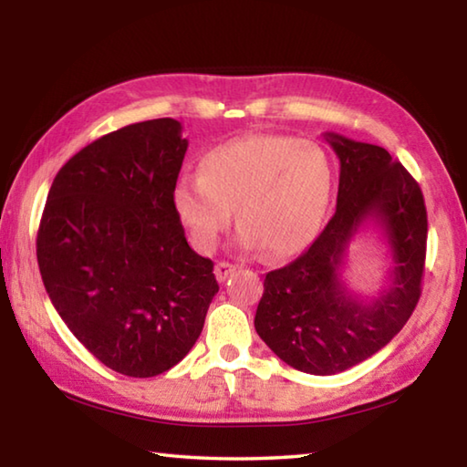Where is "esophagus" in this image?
<instances>
[{
    "label": "esophagus",
    "mask_w": 467,
    "mask_h": 467,
    "mask_svg": "<svg viewBox=\"0 0 467 467\" xmlns=\"http://www.w3.org/2000/svg\"><path fill=\"white\" fill-rule=\"evenodd\" d=\"M234 270H236V265H234V264H231V262H220V264L216 265L214 274H216L218 282H224V280L228 278V275H231Z\"/></svg>",
    "instance_id": "34e87169"
}]
</instances>
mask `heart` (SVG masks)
Wrapping results in <instances>:
<instances>
[{"label": "heart", "mask_w": 467, "mask_h": 467, "mask_svg": "<svg viewBox=\"0 0 467 467\" xmlns=\"http://www.w3.org/2000/svg\"><path fill=\"white\" fill-rule=\"evenodd\" d=\"M329 192L331 164L319 144L249 133L210 148L200 175H181L172 210L193 247L210 253L231 226L236 205L243 247H267L286 257L319 233Z\"/></svg>", "instance_id": "obj_1"}]
</instances>
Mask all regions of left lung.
I'll use <instances>...</instances> for the list:
<instances>
[{"label":"left lung","instance_id":"1","mask_svg":"<svg viewBox=\"0 0 467 467\" xmlns=\"http://www.w3.org/2000/svg\"><path fill=\"white\" fill-rule=\"evenodd\" d=\"M326 140L339 158L334 216L303 255L265 274L255 313L257 334L275 357L311 375L342 373L400 334L420 298L429 233L420 185L401 162L381 146L337 133ZM367 222L384 233L394 267L388 290L360 301L343 286L338 267Z\"/></svg>","mask_w":467,"mask_h":467}]
</instances>
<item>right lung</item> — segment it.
Listing matches in <instances>:
<instances>
[{"mask_svg": "<svg viewBox=\"0 0 467 467\" xmlns=\"http://www.w3.org/2000/svg\"><path fill=\"white\" fill-rule=\"evenodd\" d=\"M187 152L164 117L94 140L59 169L36 234L59 317L102 365L156 377L187 357L218 292L172 210Z\"/></svg>", "mask_w": 467, "mask_h": 467, "instance_id": "1", "label": "right lung"}]
</instances>
